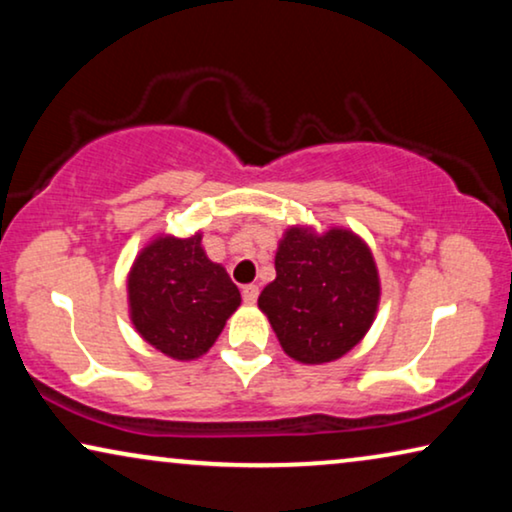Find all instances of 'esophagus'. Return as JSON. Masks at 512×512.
<instances>
[{
  "label": "esophagus",
  "mask_w": 512,
  "mask_h": 512,
  "mask_svg": "<svg viewBox=\"0 0 512 512\" xmlns=\"http://www.w3.org/2000/svg\"><path fill=\"white\" fill-rule=\"evenodd\" d=\"M242 298H244V303H247V305H254L258 300V286L256 284L242 286Z\"/></svg>",
  "instance_id": "34e87169"
}]
</instances>
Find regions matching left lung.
I'll use <instances>...</instances> for the list:
<instances>
[{"mask_svg":"<svg viewBox=\"0 0 512 512\" xmlns=\"http://www.w3.org/2000/svg\"><path fill=\"white\" fill-rule=\"evenodd\" d=\"M275 282L258 296L279 345L300 363L340 359L373 324L380 277L352 230L289 228L275 256Z\"/></svg>","mask_w":512,"mask_h":512,"instance_id":"8db88e82","label":"left lung"}]
</instances>
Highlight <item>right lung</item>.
<instances>
[{
	"instance_id": "obj_1",
	"label": "right lung",
	"mask_w": 512,
	"mask_h": 512,
	"mask_svg": "<svg viewBox=\"0 0 512 512\" xmlns=\"http://www.w3.org/2000/svg\"><path fill=\"white\" fill-rule=\"evenodd\" d=\"M200 242V233L186 240L158 237L128 277L132 324L149 345L179 361L205 354L242 300Z\"/></svg>"
}]
</instances>
